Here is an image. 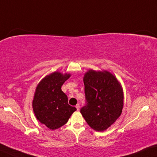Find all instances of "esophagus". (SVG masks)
Instances as JSON below:
<instances>
[{
    "mask_svg": "<svg viewBox=\"0 0 157 157\" xmlns=\"http://www.w3.org/2000/svg\"><path fill=\"white\" fill-rule=\"evenodd\" d=\"M76 108L77 111H79V109H80V106H79L78 104V105H76Z\"/></svg>",
    "mask_w": 157,
    "mask_h": 157,
    "instance_id": "1",
    "label": "esophagus"
}]
</instances>
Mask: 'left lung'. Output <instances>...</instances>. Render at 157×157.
Wrapping results in <instances>:
<instances>
[{"mask_svg":"<svg viewBox=\"0 0 157 157\" xmlns=\"http://www.w3.org/2000/svg\"><path fill=\"white\" fill-rule=\"evenodd\" d=\"M83 83L86 105L81 109V114L95 131H105L121 114L122 87L110 72L93 69L85 74Z\"/></svg>","mask_w":157,"mask_h":157,"instance_id":"1","label":"left lung"}]
</instances>
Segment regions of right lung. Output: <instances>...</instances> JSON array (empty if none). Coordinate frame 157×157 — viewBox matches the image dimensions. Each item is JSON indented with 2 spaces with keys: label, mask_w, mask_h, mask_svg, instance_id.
<instances>
[{
  "label": "right lung",
  "mask_w": 157,
  "mask_h": 157,
  "mask_svg": "<svg viewBox=\"0 0 157 157\" xmlns=\"http://www.w3.org/2000/svg\"><path fill=\"white\" fill-rule=\"evenodd\" d=\"M71 75L55 71L43 78L36 88L32 106L36 119L48 128L55 130L68 121L76 110L68 104L61 87Z\"/></svg>",
  "instance_id": "obj_1"
}]
</instances>
